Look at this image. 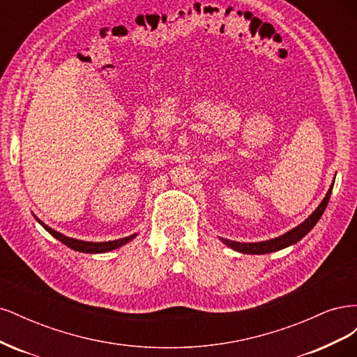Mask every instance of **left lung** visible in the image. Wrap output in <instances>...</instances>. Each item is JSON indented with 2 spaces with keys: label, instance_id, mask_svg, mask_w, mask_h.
<instances>
[{
  "label": "left lung",
  "instance_id": "left-lung-1",
  "mask_svg": "<svg viewBox=\"0 0 357 357\" xmlns=\"http://www.w3.org/2000/svg\"><path fill=\"white\" fill-rule=\"evenodd\" d=\"M332 188H333V183H332V186L329 188L326 197L323 198L321 204L319 205V207L314 210V213H312L305 222H302L299 226H296V228L286 232L282 236H278V238H273V240H268V241H261V243H236V241H231V240H226V238H222V241L226 245H229L231 248H234V250L240 252V253H245V255L273 253V252H277V250H282V248H284V247H289L291 244H295L299 240L304 238V236L312 228H314L316 223L321 218V214H323V211H325L326 205L329 202Z\"/></svg>",
  "mask_w": 357,
  "mask_h": 357
}]
</instances>
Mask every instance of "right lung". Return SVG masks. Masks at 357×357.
<instances>
[{
	"mask_svg": "<svg viewBox=\"0 0 357 357\" xmlns=\"http://www.w3.org/2000/svg\"><path fill=\"white\" fill-rule=\"evenodd\" d=\"M38 220V219H37ZM38 223L45 228L50 235L55 236L56 240H59L62 244H66L67 247L73 248V250L75 252H82V253H105V252H110V250H114V248L121 247L126 243L131 241L132 238H135V235H131V236H125V238H119V240H114V241H105V243H92V241H82V240H74V238H70V236H66L62 235L61 232H56L53 231L52 228H49L47 225L43 223L41 220H38Z\"/></svg>",
	"mask_w": 357,
	"mask_h": 357,
	"instance_id": "add662e5",
	"label": "right lung"
}]
</instances>
